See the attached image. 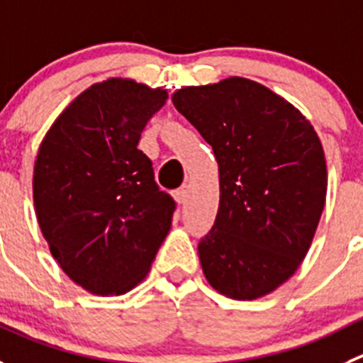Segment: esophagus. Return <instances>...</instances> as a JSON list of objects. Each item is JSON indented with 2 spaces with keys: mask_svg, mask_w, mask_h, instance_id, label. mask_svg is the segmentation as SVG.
Here are the masks:
<instances>
[{
  "mask_svg": "<svg viewBox=\"0 0 363 363\" xmlns=\"http://www.w3.org/2000/svg\"><path fill=\"white\" fill-rule=\"evenodd\" d=\"M174 197H175V202H177L179 206H182V204H186V202H188V189H177V191L174 193Z\"/></svg>",
  "mask_w": 363,
  "mask_h": 363,
  "instance_id": "esophagus-1",
  "label": "esophagus"
}]
</instances>
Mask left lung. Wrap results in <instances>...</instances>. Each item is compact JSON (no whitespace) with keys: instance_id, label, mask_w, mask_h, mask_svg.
<instances>
[{"instance_id":"left-lung-1","label":"left lung","mask_w":363,"mask_h":363,"mask_svg":"<svg viewBox=\"0 0 363 363\" xmlns=\"http://www.w3.org/2000/svg\"><path fill=\"white\" fill-rule=\"evenodd\" d=\"M172 101L218 162V213L199 243L202 272L231 299L269 296L299 269L326 204L319 135L289 100L242 77L182 87Z\"/></svg>"}]
</instances>
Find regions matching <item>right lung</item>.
Segmentation results:
<instances>
[{
  "label": "right lung",
  "mask_w": 363,
  "mask_h": 363,
  "mask_svg": "<svg viewBox=\"0 0 363 363\" xmlns=\"http://www.w3.org/2000/svg\"><path fill=\"white\" fill-rule=\"evenodd\" d=\"M168 91L132 79L87 87L59 114L33 164V206L50 252L73 283L123 296L150 272L175 202L138 148Z\"/></svg>",
  "instance_id": "right-lung-1"
}]
</instances>
